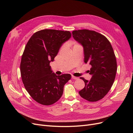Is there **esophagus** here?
I'll return each instance as SVG.
<instances>
[{
  "instance_id": "esophagus-1",
  "label": "esophagus",
  "mask_w": 133,
  "mask_h": 133,
  "mask_svg": "<svg viewBox=\"0 0 133 133\" xmlns=\"http://www.w3.org/2000/svg\"><path fill=\"white\" fill-rule=\"evenodd\" d=\"M72 79H74V80H78V79H79V78H78V77H76V76H74L72 75Z\"/></svg>"
}]
</instances>
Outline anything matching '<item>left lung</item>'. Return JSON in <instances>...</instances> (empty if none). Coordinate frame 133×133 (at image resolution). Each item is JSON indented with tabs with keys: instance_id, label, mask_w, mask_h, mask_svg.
<instances>
[{
	"instance_id": "8db88e82",
	"label": "left lung",
	"mask_w": 133,
	"mask_h": 133,
	"mask_svg": "<svg viewBox=\"0 0 133 133\" xmlns=\"http://www.w3.org/2000/svg\"><path fill=\"white\" fill-rule=\"evenodd\" d=\"M73 37L83 47L85 63L92 67L89 81L82 77L85 86L79 92L84 99L95 102L102 99L112 86L117 71V62L109 41L94 31L79 30L72 32Z\"/></svg>"
}]
</instances>
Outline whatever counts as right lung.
<instances>
[{
	"instance_id": "1",
	"label": "right lung",
	"mask_w": 133,
	"mask_h": 133,
	"mask_svg": "<svg viewBox=\"0 0 133 133\" xmlns=\"http://www.w3.org/2000/svg\"><path fill=\"white\" fill-rule=\"evenodd\" d=\"M71 37L69 31L45 29L34 33L26 45L20 63L22 81L33 99L43 105L58 101L71 79L69 74L53 73L50 66L62 44Z\"/></svg>"
}]
</instances>
